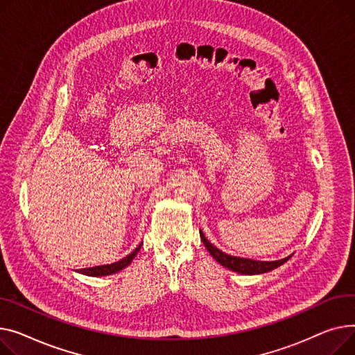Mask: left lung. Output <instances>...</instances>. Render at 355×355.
Returning <instances> with one entry per match:
<instances>
[{"mask_svg": "<svg viewBox=\"0 0 355 355\" xmlns=\"http://www.w3.org/2000/svg\"><path fill=\"white\" fill-rule=\"evenodd\" d=\"M200 239L203 242V245L206 246L207 251H209L211 257L220 263L223 268H227L234 270V272L242 274V275H258V274H265L269 272V270H272L278 266H281L282 263H285L289 258H284V259H278V261H255V259H249V258H241V257H232V255H227L216 246H214L209 241H207L203 235V232L200 231Z\"/></svg>", "mask_w": 355, "mask_h": 355, "instance_id": "8db88e82", "label": "left lung"}]
</instances>
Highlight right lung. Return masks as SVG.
Returning a JSON list of instances; mask_svg holds the SVG:
<instances>
[{
  "instance_id": "add662e5",
  "label": "right lung",
  "mask_w": 355,
  "mask_h": 355,
  "mask_svg": "<svg viewBox=\"0 0 355 355\" xmlns=\"http://www.w3.org/2000/svg\"><path fill=\"white\" fill-rule=\"evenodd\" d=\"M141 243L135 249L132 254H129L128 257H124L123 259L113 262V263H107V265H100V266H93V268H83V269H77L76 272L87 275V277H107V275H113L119 270L124 269L126 266H129L132 263V261L135 259V257L137 255V252L140 251Z\"/></svg>"
}]
</instances>
